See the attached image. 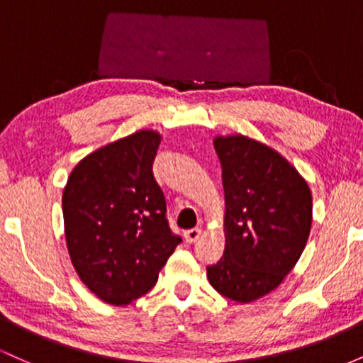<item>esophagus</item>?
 <instances>
[{
	"instance_id": "esophagus-1",
	"label": "esophagus",
	"mask_w": 363,
	"mask_h": 363,
	"mask_svg": "<svg viewBox=\"0 0 363 363\" xmlns=\"http://www.w3.org/2000/svg\"><path fill=\"white\" fill-rule=\"evenodd\" d=\"M199 237H201V228H189V230L184 232L186 242H189V244L196 242V240H198Z\"/></svg>"
}]
</instances>
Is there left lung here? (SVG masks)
I'll list each match as a JSON object with an SVG mask.
<instances>
[{
	"instance_id": "left-lung-1",
	"label": "left lung",
	"mask_w": 363,
	"mask_h": 363,
	"mask_svg": "<svg viewBox=\"0 0 363 363\" xmlns=\"http://www.w3.org/2000/svg\"><path fill=\"white\" fill-rule=\"evenodd\" d=\"M225 191V251L206 266L211 286L247 303L283 281L306 249L312 194L280 153L242 135L216 136Z\"/></svg>"
}]
</instances>
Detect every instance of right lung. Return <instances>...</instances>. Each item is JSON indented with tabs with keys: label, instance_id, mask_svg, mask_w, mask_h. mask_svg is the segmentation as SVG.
I'll return each instance as SVG.
<instances>
[{
	"label": "right lung",
	"instance_id": "add662e5",
	"mask_svg": "<svg viewBox=\"0 0 363 363\" xmlns=\"http://www.w3.org/2000/svg\"><path fill=\"white\" fill-rule=\"evenodd\" d=\"M160 135L152 129L86 155L69 174L62 216L69 257L80 280L112 306L147 294L182 242L169 227L153 177Z\"/></svg>",
	"mask_w": 363,
	"mask_h": 363
}]
</instances>
